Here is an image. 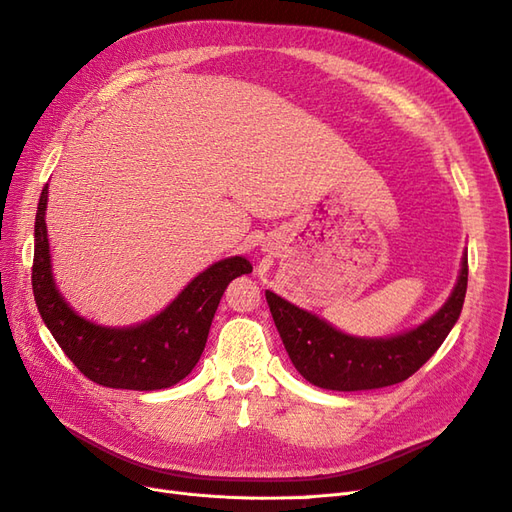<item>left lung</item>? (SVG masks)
Listing matches in <instances>:
<instances>
[{
	"label": "left lung",
	"instance_id": "obj_1",
	"mask_svg": "<svg viewBox=\"0 0 512 512\" xmlns=\"http://www.w3.org/2000/svg\"><path fill=\"white\" fill-rule=\"evenodd\" d=\"M466 288L468 254H463L446 303L418 327L391 337L348 335L271 290L265 297L290 361L307 382L329 391H369L408 380L431 359L459 320Z\"/></svg>",
	"mask_w": 512,
	"mask_h": 512
}]
</instances>
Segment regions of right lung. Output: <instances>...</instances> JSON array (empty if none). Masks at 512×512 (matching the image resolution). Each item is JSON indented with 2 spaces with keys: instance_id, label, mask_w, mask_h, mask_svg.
I'll list each match as a JSON object with an SVG mask.
<instances>
[{
  "instance_id": "obj_1",
  "label": "right lung",
  "mask_w": 512,
  "mask_h": 512,
  "mask_svg": "<svg viewBox=\"0 0 512 512\" xmlns=\"http://www.w3.org/2000/svg\"><path fill=\"white\" fill-rule=\"evenodd\" d=\"M44 185L34 226L32 286L38 312L55 342L81 374L108 389L160 391L183 380L205 350L215 309L226 286L239 275L252 273L250 260L230 256L198 273L160 314L132 327H104L81 314L59 292L49 237H46Z\"/></svg>"
}]
</instances>
